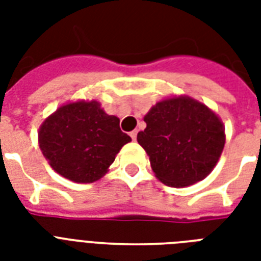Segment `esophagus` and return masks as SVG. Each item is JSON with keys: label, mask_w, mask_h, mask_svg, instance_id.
Listing matches in <instances>:
<instances>
[{"label": "esophagus", "mask_w": 261, "mask_h": 261, "mask_svg": "<svg viewBox=\"0 0 261 261\" xmlns=\"http://www.w3.org/2000/svg\"><path fill=\"white\" fill-rule=\"evenodd\" d=\"M137 134H138V131H137V130L131 131V133H130V137L133 138V141H135V139H137Z\"/></svg>", "instance_id": "1"}]
</instances>
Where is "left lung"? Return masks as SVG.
<instances>
[{
	"label": "left lung",
	"mask_w": 261,
	"mask_h": 261,
	"mask_svg": "<svg viewBox=\"0 0 261 261\" xmlns=\"http://www.w3.org/2000/svg\"><path fill=\"white\" fill-rule=\"evenodd\" d=\"M137 141L165 186L187 187L207 177L225 146V127L207 106L188 96L161 100L145 115Z\"/></svg>",
	"instance_id": "obj_1"
}]
</instances>
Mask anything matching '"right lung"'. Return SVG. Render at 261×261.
<instances>
[{"instance_id":"1","label":"right lung","mask_w":261,"mask_h":261,"mask_svg":"<svg viewBox=\"0 0 261 261\" xmlns=\"http://www.w3.org/2000/svg\"><path fill=\"white\" fill-rule=\"evenodd\" d=\"M131 138L119 118L100 102L74 101L59 107L39 128V146L51 168L74 182L97 181Z\"/></svg>"}]
</instances>
